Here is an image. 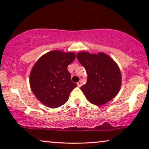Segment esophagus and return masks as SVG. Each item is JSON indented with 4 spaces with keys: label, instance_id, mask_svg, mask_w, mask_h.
<instances>
[{
    "label": "esophagus",
    "instance_id": "1",
    "mask_svg": "<svg viewBox=\"0 0 149 149\" xmlns=\"http://www.w3.org/2000/svg\"><path fill=\"white\" fill-rule=\"evenodd\" d=\"M81 85H82L81 81H79V82H77V86H78V87H81Z\"/></svg>",
    "mask_w": 149,
    "mask_h": 149
}]
</instances>
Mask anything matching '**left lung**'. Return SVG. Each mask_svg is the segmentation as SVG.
<instances>
[{"label": "left lung", "instance_id": "left-lung-1", "mask_svg": "<svg viewBox=\"0 0 149 149\" xmlns=\"http://www.w3.org/2000/svg\"><path fill=\"white\" fill-rule=\"evenodd\" d=\"M88 74L87 82L81 87L92 104L104 105L118 94L122 84L121 72L117 64L108 55L81 52L77 54Z\"/></svg>", "mask_w": 149, "mask_h": 149}]
</instances>
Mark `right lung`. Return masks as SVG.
<instances>
[{
    "mask_svg": "<svg viewBox=\"0 0 149 149\" xmlns=\"http://www.w3.org/2000/svg\"><path fill=\"white\" fill-rule=\"evenodd\" d=\"M76 57L73 52L53 50L38 58L30 72V85L42 104L57 108L68 100L70 93L77 87L71 80L68 65Z\"/></svg>",
    "mask_w": 149,
    "mask_h": 149,
    "instance_id": "right-lung-1",
    "label": "right lung"
}]
</instances>
